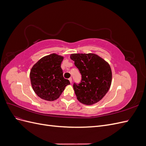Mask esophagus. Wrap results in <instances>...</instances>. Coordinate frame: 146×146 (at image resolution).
<instances>
[{
	"label": "esophagus",
	"instance_id": "esophagus-1",
	"mask_svg": "<svg viewBox=\"0 0 146 146\" xmlns=\"http://www.w3.org/2000/svg\"><path fill=\"white\" fill-rule=\"evenodd\" d=\"M69 82H70V83H72V78H69Z\"/></svg>",
	"mask_w": 146,
	"mask_h": 146
}]
</instances>
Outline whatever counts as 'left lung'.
Masks as SVG:
<instances>
[{"label": "left lung", "instance_id": "8db88e82", "mask_svg": "<svg viewBox=\"0 0 146 146\" xmlns=\"http://www.w3.org/2000/svg\"><path fill=\"white\" fill-rule=\"evenodd\" d=\"M70 58L82 75L79 84L73 88L77 100L87 105L99 102L108 91L112 80L109 64L94 54H73Z\"/></svg>", "mask_w": 146, "mask_h": 146}]
</instances>
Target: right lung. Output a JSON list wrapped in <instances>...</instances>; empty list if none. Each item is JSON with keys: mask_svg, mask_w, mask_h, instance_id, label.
Instances as JSON below:
<instances>
[{"mask_svg": "<svg viewBox=\"0 0 146 146\" xmlns=\"http://www.w3.org/2000/svg\"><path fill=\"white\" fill-rule=\"evenodd\" d=\"M63 56L52 54L42 57L30 70V77L33 90L42 99L53 101L59 98L65 87L70 85L63 76L61 63Z\"/></svg>", "mask_w": 146, "mask_h": 146, "instance_id": "1", "label": "right lung"}]
</instances>
